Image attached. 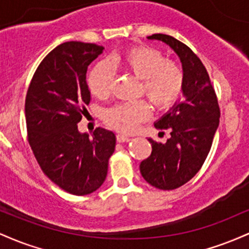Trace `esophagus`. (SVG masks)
<instances>
[{"label": "esophagus", "instance_id": "esophagus-1", "mask_svg": "<svg viewBox=\"0 0 249 249\" xmlns=\"http://www.w3.org/2000/svg\"><path fill=\"white\" fill-rule=\"evenodd\" d=\"M117 142H127L131 141V138H128L127 136H124V134H117Z\"/></svg>", "mask_w": 249, "mask_h": 249}]
</instances>
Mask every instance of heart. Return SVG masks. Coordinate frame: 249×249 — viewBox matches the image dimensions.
<instances>
[{
	"mask_svg": "<svg viewBox=\"0 0 249 249\" xmlns=\"http://www.w3.org/2000/svg\"><path fill=\"white\" fill-rule=\"evenodd\" d=\"M110 67L132 73L142 79V93L159 110L167 108L178 101L184 88V72L177 63L166 61L160 51L150 47H137L122 55L111 57L90 70L88 85L91 93L104 98L111 92L112 70ZM151 115V107L145 101L117 104L104 112V121L110 127L124 133L137 130L142 122Z\"/></svg>",
	"mask_w": 249,
	"mask_h": 249,
	"instance_id": "1",
	"label": "heart"
}]
</instances>
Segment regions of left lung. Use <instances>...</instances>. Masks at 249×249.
I'll list each match as a JSON object with an SVG mask.
<instances>
[{
	"label": "left lung",
	"instance_id": "left-lung-1",
	"mask_svg": "<svg viewBox=\"0 0 249 249\" xmlns=\"http://www.w3.org/2000/svg\"><path fill=\"white\" fill-rule=\"evenodd\" d=\"M147 38L167 44L178 55L184 72V101L174 103L154 122V127L168 130L171 137L164 144L148 139L152 152L139 166L148 184L168 191L186 184L201 168L219 126L220 110L206 68L187 45L164 34Z\"/></svg>",
	"mask_w": 249,
	"mask_h": 249
}]
</instances>
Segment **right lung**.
<instances>
[{
  "mask_svg": "<svg viewBox=\"0 0 249 249\" xmlns=\"http://www.w3.org/2000/svg\"><path fill=\"white\" fill-rule=\"evenodd\" d=\"M103 50L73 41L56 47L37 68L25 98L28 139L37 162L51 181L75 196L102 186L116 146L112 131L97 127L90 137L77 125L91 99L88 67Z\"/></svg>",
  "mask_w": 249,
  "mask_h": 249,
  "instance_id": "add662e5",
  "label": "right lung"
}]
</instances>
